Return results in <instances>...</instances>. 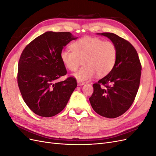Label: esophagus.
I'll return each instance as SVG.
<instances>
[{
  "instance_id": "esophagus-1",
  "label": "esophagus",
  "mask_w": 156,
  "mask_h": 156,
  "mask_svg": "<svg viewBox=\"0 0 156 156\" xmlns=\"http://www.w3.org/2000/svg\"><path fill=\"white\" fill-rule=\"evenodd\" d=\"M77 83H78V85L79 86H81V85H83V84H85V83L84 82H81V81H77Z\"/></svg>"
}]
</instances>
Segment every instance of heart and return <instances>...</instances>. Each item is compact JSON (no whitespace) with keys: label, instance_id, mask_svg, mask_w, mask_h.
I'll list each match as a JSON object with an SVG mask.
<instances>
[{"label":"heart","instance_id":"1","mask_svg":"<svg viewBox=\"0 0 156 156\" xmlns=\"http://www.w3.org/2000/svg\"><path fill=\"white\" fill-rule=\"evenodd\" d=\"M71 48L61 51L60 59L71 72H75L83 60V67L74 74L79 81L91 79L96 74L105 77L115 66L118 50L111 41L86 36L74 41Z\"/></svg>","mask_w":156,"mask_h":156}]
</instances>
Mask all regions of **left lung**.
Segmentation results:
<instances>
[{
    "instance_id": "8db88e82",
    "label": "left lung",
    "mask_w": 156,
    "mask_h": 156,
    "mask_svg": "<svg viewBox=\"0 0 156 156\" xmlns=\"http://www.w3.org/2000/svg\"><path fill=\"white\" fill-rule=\"evenodd\" d=\"M118 50L115 66L105 77L93 84L94 92L89 100L98 115L115 119L123 115L133 104L138 92L141 64L134 47L115 34L103 32Z\"/></svg>"
}]
</instances>
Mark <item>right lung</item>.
I'll list each match as a JSON object with an SVG mask.
<instances>
[{
	"mask_svg": "<svg viewBox=\"0 0 156 156\" xmlns=\"http://www.w3.org/2000/svg\"><path fill=\"white\" fill-rule=\"evenodd\" d=\"M77 39L69 32H46L28 44L18 63L17 83L23 100L36 115L55 116L66 106L77 85L76 79L66 75L60 53L70 41Z\"/></svg>",
	"mask_w": 156,
	"mask_h": 156,
	"instance_id": "obj_1",
	"label": "right lung"
}]
</instances>
